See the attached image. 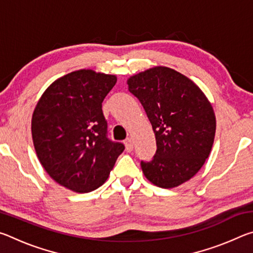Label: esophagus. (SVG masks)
Segmentation results:
<instances>
[{
	"label": "esophagus",
	"mask_w": 253,
	"mask_h": 253,
	"mask_svg": "<svg viewBox=\"0 0 253 253\" xmlns=\"http://www.w3.org/2000/svg\"><path fill=\"white\" fill-rule=\"evenodd\" d=\"M125 146H126V151L127 152H131L132 148H134V144H132V139L131 138H127L125 140Z\"/></svg>",
	"instance_id": "1"
}]
</instances>
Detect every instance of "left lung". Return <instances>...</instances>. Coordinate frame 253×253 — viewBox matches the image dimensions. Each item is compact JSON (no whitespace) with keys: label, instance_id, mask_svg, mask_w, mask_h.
Instances as JSON below:
<instances>
[{"label":"left lung","instance_id":"8db88e82","mask_svg":"<svg viewBox=\"0 0 253 253\" xmlns=\"http://www.w3.org/2000/svg\"><path fill=\"white\" fill-rule=\"evenodd\" d=\"M152 124L156 153L140 162L149 182L173 188L199 172L210 155L215 136L213 107L186 76L168 67H154L127 80Z\"/></svg>","mask_w":253,"mask_h":253}]
</instances>
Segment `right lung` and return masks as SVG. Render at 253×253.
<instances>
[{
	"label": "right lung",
	"mask_w": 253,
	"mask_h": 253,
	"mask_svg": "<svg viewBox=\"0 0 253 253\" xmlns=\"http://www.w3.org/2000/svg\"><path fill=\"white\" fill-rule=\"evenodd\" d=\"M116 83L115 75L72 71L53 81L34 108L37 156L50 177L68 190L88 193L101 186L125 149L107 138L101 109Z\"/></svg>",
	"instance_id": "right-lung-1"
}]
</instances>
